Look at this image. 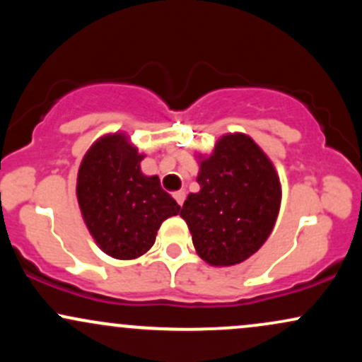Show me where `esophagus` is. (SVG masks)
Instances as JSON below:
<instances>
[{"instance_id":"1","label":"esophagus","mask_w":362,"mask_h":362,"mask_svg":"<svg viewBox=\"0 0 362 362\" xmlns=\"http://www.w3.org/2000/svg\"><path fill=\"white\" fill-rule=\"evenodd\" d=\"M173 199H175L177 201V204H184V201H185V192L184 190H177V192H173Z\"/></svg>"}]
</instances>
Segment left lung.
Listing matches in <instances>:
<instances>
[{
    "label": "left lung",
    "mask_w": 362,
    "mask_h": 362,
    "mask_svg": "<svg viewBox=\"0 0 362 362\" xmlns=\"http://www.w3.org/2000/svg\"><path fill=\"white\" fill-rule=\"evenodd\" d=\"M201 190L187 195L180 216L195 252L214 267L252 257L271 235L281 207L272 161L243 132L224 134L209 156L197 155Z\"/></svg>",
    "instance_id": "left-lung-1"
}]
</instances>
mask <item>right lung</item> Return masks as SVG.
Listing matches in <instances>:
<instances>
[{
    "label": "right lung",
    "instance_id": "obj_1",
    "mask_svg": "<svg viewBox=\"0 0 362 362\" xmlns=\"http://www.w3.org/2000/svg\"><path fill=\"white\" fill-rule=\"evenodd\" d=\"M143 158L124 132H114L91 144L78 170L83 221L100 250L119 260L144 255L161 223L180 213L160 178L141 172Z\"/></svg>",
    "mask_w": 362,
    "mask_h": 362
}]
</instances>
